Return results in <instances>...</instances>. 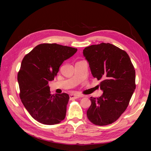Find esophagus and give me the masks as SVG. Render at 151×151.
<instances>
[{"label":"esophagus","instance_id":"34e87169","mask_svg":"<svg viewBox=\"0 0 151 151\" xmlns=\"http://www.w3.org/2000/svg\"><path fill=\"white\" fill-rule=\"evenodd\" d=\"M70 99H77L79 98H83V96L81 95H79V94H70Z\"/></svg>","mask_w":151,"mask_h":151}]
</instances>
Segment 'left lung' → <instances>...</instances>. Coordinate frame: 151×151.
Segmentation results:
<instances>
[{
  "label": "left lung",
  "mask_w": 151,
  "mask_h": 151,
  "mask_svg": "<svg viewBox=\"0 0 151 151\" xmlns=\"http://www.w3.org/2000/svg\"><path fill=\"white\" fill-rule=\"evenodd\" d=\"M83 55L91 74L101 79L99 98L91 97L87 116L93 124L115 122L125 111L135 89V72L129 55L110 43H101L84 48Z\"/></svg>",
  "instance_id": "left-lung-1"
}]
</instances>
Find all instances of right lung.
I'll list each match as a JSON object with an SVG mask.
<instances>
[{"mask_svg":"<svg viewBox=\"0 0 151 151\" xmlns=\"http://www.w3.org/2000/svg\"><path fill=\"white\" fill-rule=\"evenodd\" d=\"M77 49L56 43L38 45L22 59L17 74L20 98L35 120L55 125L64 119L69 96L50 94L48 83L54 79L63 61Z\"/></svg>","mask_w":151,"mask_h":151,"instance_id":"add662e5","label":"right lung"}]
</instances>
